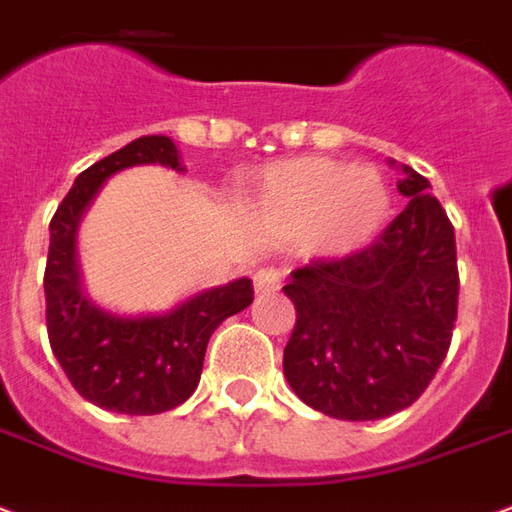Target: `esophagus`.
I'll list each match as a JSON object with an SVG mask.
<instances>
[{
    "label": "esophagus",
    "instance_id": "34e87169",
    "mask_svg": "<svg viewBox=\"0 0 512 512\" xmlns=\"http://www.w3.org/2000/svg\"><path fill=\"white\" fill-rule=\"evenodd\" d=\"M253 286H256V294H272L281 289V272L275 270V267H264L253 275Z\"/></svg>",
    "mask_w": 512,
    "mask_h": 512
}]
</instances>
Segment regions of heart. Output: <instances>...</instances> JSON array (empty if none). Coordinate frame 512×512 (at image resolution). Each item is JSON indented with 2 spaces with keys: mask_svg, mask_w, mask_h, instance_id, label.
<instances>
[{
  "mask_svg": "<svg viewBox=\"0 0 512 512\" xmlns=\"http://www.w3.org/2000/svg\"><path fill=\"white\" fill-rule=\"evenodd\" d=\"M387 188L368 169L305 158L281 163L261 188V212L286 231H305L324 253H349L374 237L387 215Z\"/></svg>",
  "mask_w": 512,
  "mask_h": 512,
  "instance_id": "heart-1",
  "label": "heart"
}]
</instances>
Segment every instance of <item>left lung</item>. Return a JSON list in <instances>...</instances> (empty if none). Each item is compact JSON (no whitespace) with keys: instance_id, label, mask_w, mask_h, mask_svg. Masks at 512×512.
<instances>
[{"instance_id":"8db88e82","label":"left lung","mask_w":512,"mask_h":512,"mask_svg":"<svg viewBox=\"0 0 512 512\" xmlns=\"http://www.w3.org/2000/svg\"><path fill=\"white\" fill-rule=\"evenodd\" d=\"M409 204L371 245L316 259L283 286L297 322L283 374L316 412L382 420L412 406L445 360L458 319L453 223L406 166Z\"/></svg>"}]
</instances>
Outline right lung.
Instances as JSON below:
<instances>
[{"mask_svg": "<svg viewBox=\"0 0 512 512\" xmlns=\"http://www.w3.org/2000/svg\"><path fill=\"white\" fill-rule=\"evenodd\" d=\"M160 163L182 171L174 141L141 136L81 171L51 218L46 275V327L51 352L78 395L119 414L169 412L199 384L210 335L253 302L248 278L201 292L163 316L119 319L100 311L78 289L76 226L111 174Z\"/></svg>", "mask_w": 512, "mask_h": 512, "instance_id": "1", "label": "right lung"}]
</instances>
